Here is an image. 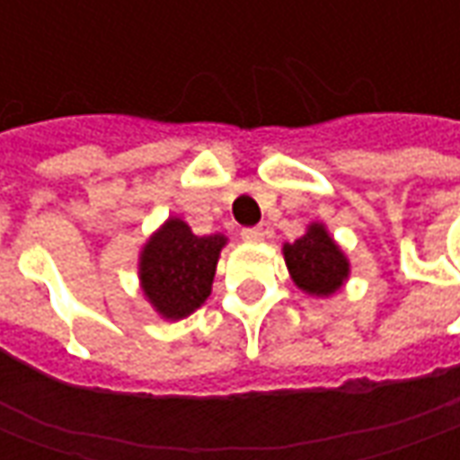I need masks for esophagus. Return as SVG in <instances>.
Wrapping results in <instances>:
<instances>
[{
  "label": "esophagus",
  "mask_w": 460,
  "mask_h": 460,
  "mask_svg": "<svg viewBox=\"0 0 460 460\" xmlns=\"http://www.w3.org/2000/svg\"><path fill=\"white\" fill-rule=\"evenodd\" d=\"M241 236H243V241H249V243H259L266 236V231L261 229V226H249V229L241 231Z\"/></svg>",
  "instance_id": "esophagus-1"
}]
</instances>
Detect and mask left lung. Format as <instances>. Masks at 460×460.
<instances>
[{"label":"left lung","instance_id":"8db88e82","mask_svg":"<svg viewBox=\"0 0 460 460\" xmlns=\"http://www.w3.org/2000/svg\"><path fill=\"white\" fill-rule=\"evenodd\" d=\"M283 259L293 283L315 298H332L352 270L347 253L323 221H310L300 239L283 243Z\"/></svg>","mask_w":460,"mask_h":460}]
</instances>
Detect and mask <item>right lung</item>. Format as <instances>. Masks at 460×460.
<instances>
[{
    "mask_svg": "<svg viewBox=\"0 0 460 460\" xmlns=\"http://www.w3.org/2000/svg\"><path fill=\"white\" fill-rule=\"evenodd\" d=\"M224 234L197 236L180 217H170L152 231L137 256V279L145 300L162 320L190 318L209 298Z\"/></svg>",
    "mask_w": 460,
    "mask_h": 460,
    "instance_id": "add662e5",
    "label": "right lung"
}]
</instances>
